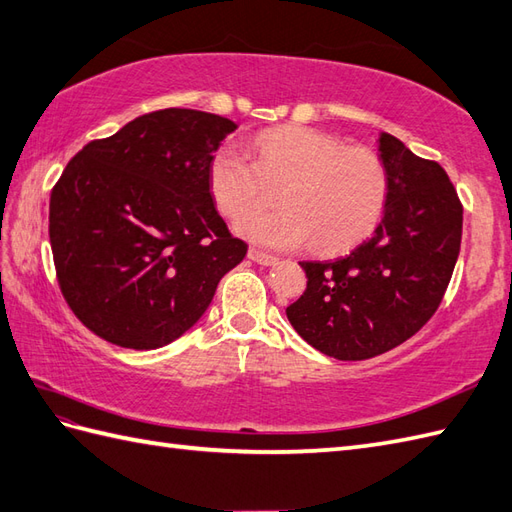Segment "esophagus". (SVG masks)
Listing matches in <instances>:
<instances>
[{"label":"esophagus","instance_id":"34e87169","mask_svg":"<svg viewBox=\"0 0 512 512\" xmlns=\"http://www.w3.org/2000/svg\"><path fill=\"white\" fill-rule=\"evenodd\" d=\"M247 258L254 260V263H258V265H265V267L278 263L276 256H271V254H267V252H260V249H256V247H249V249H247Z\"/></svg>","mask_w":512,"mask_h":512}]
</instances>
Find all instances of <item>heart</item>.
<instances>
[{
    "label": "heart",
    "instance_id": "heart-1",
    "mask_svg": "<svg viewBox=\"0 0 512 512\" xmlns=\"http://www.w3.org/2000/svg\"><path fill=\"white\" fill-rule=\"evenodd\" d=\"M254 160L221 149L210 160L208 186L221 215L236 221L245 239L273 249L308 243L315 254H336L376 228L389 193L382 158L365 145H343L310 128L258 134ZM279 191L283 208L271 216L249 212ZM248 214L250 217L245 218Z\"/></svg>",
    "mask_w": 512,
    "mask_h": 512
}]
</instances>
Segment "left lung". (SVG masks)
<instances>
[{
	"mask_svg": "<svg viewBox=\"0 0 512 512\" xmlns=\"http://www.w3.org/2000/svg\"><path fill=\"white\" fill-rule=\"evenodd\" d=\"M389 193L380 226L350 254L304 260L306 291L286 308L321 354L367 360L402 345L436 313L463 236V204L445 169L380 132Z\"/></svg>",
	"mask_w": 512,
	"mask_h": 512,
	"instance_id": "8db88e82",
	"label": "left lung"
}]
</instances>
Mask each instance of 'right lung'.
I'll return each mask as SVG.
<instances>
[{
    "label": "right lung",
    "mask_w": 512,
    "mask_h": 512,
    "mask_svg": "<svg viewBox=\"0 0 512 512\" xmlns=\"http://www.w3.org/2000/svg\"><path fill=\"white\" fill-rule=\"evenodd\" d=\"M234 130L226 117L165 108L69 160L49 197V243L62 297L99 339L128 350L176 341L245 258L208 186Z\"/></svg>",
    "instance_id": "1"
}]
</instances>
